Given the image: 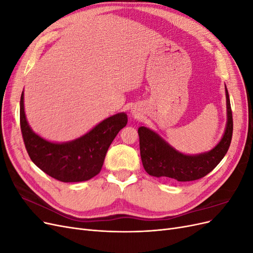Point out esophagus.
I'll use <instances>...</instances> for the list:
<instances>
[{
  "mask_svg": "<svg viewBox=\"0 0 253 253\" xmlns=\"http://www.w3.org/2000/svg\"><path fill=\"white\" fill-rule=\"evenodd\" d=\"M132 115H133V116H137V112H135V111H132Z\"/></svg>",
  "mask_w": 253,
  "mask_h": 253,
  "instance_id": "34e87169",
  "label": "esophagus"
}]
</instances>
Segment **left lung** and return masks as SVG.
<instances>
[{
  "label": "left lung",
  "mask_w": 253,
  "mask_h": 253,
  "mask_svg": "<svg viewBox=\"0 0 253 253\" xmlns=\"http://www.w3.org/2000/svg\"><path fill=\"white\" fill-rule=\"evenodd\" d=\"M226 100L227 125L223 138L211 151L202 154H182L154 131L140 126L138 128L140 156L147 173L155 177H169L177 181L196 180L209 174L224 158L232 139L233 119L227 87Z\"/></svg>",
  "instance_id": "8db88e82"
}]
</instances>
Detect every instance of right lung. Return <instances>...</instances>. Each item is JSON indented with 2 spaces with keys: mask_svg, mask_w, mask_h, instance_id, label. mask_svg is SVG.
<instances>
[{
  "mask_svg": "<svg viewBox=\"0 0 253 253\" xmlns=\"http://www.w3.org/2000/svg\"><path fill=\"white\" fill-rule=\"evenodd\" d=\"M127 124L119 113L104 119L79 138L62 143L43 139L30 128L24 112V93L20 101V126L26 151L33 163L52 178L63 182L88 180L100 172L114 138Z\"/></svg>",
  "mask_w": 253,
  "mask_h": 253,
  "instance_id": "obj_1",
  "label": "right lung"
}]
</instances>
